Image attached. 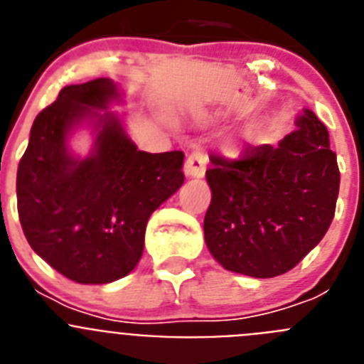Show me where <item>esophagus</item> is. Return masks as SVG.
Returning <instances> with one entry per match:
<instances>
[{
    "mask_svg": "<svg viewBox=\"0 0 364 364\" xmlns=\"http://www.w3.org/2000/svg\"><path fill=\"white\" fill-rule=\"evenodd\" d=\"M205 162H208V156L204 151H195L186 160L184 173L191 178H202L205 175Z\"/></svg>",
    "mask_w": 364,
    "mask_h": 364,
    "instance_id": "esophagus-1",
    "label": "esophagus"
}]
</instances>
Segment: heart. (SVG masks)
Masks as SVG:
<instances>
[{
  "mask_svg": "<svg viewBox=\"0 0 364 364\" xmlns=\"http://www.w3.org/2000/svg\"><path fill=\"white\" fill-rule=\"evenodd\" d=\"M230 151L231 153H235V151H237V147H230Z\"/></svg>",
  "mask_w": 364,
  "mask_h": 364,
  "instance_id": "obj_1",
  "label": "heart"
}]
</instances>
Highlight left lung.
I'll use <instances>...</instances> for the list:
<instances>
[{
	"label": "left lung",
	"instance_id": "8db88e82",
	"mask_svg": "<svg viewBox=\"0 0 364 364\" xmlns=\"http://www.w3.org/2000/svg\"><path fill=\"white\" fill-rule=\"evenodd\" d=\"M295 125L277 147L247 146L237 160L210 156L204 237L230 272L257 279L290 272L332 224L341 175L326 125L308 109Z\"/></svg>",
	"mask_w": 364,
	"mask_h": 364
}]
</instances>
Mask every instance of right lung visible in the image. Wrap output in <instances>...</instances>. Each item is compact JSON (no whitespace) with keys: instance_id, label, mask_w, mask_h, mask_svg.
<instances>
[{"instance_id":"1","label":"right lung","mask_w":364,"mask_h":364,"mask_svg":"<svg viewBox=\"0 0 364 364\" xmlns=\"http://www.w3.org/2000/svg\"><path fill=\"white\" fill-rule=\"evenodd\" d=\"M120 96L109 78L63 87L32 124L19 160L18 215L28 244L56 272L80 284H107L134 269L151 213L184 184V153L138 151L105 109ZM97 120L87 159L66 147L70 130Z\"/></svg>"}]
</instances>
